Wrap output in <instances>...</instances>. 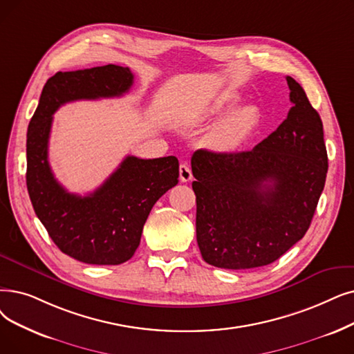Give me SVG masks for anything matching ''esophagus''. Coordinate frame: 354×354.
<instances>
[{
	"instance_id": "obj_1",
	"label": "esophagus",
	"mask_w": 354,
	"mask_h": 354,
	"mask_svg": "<svg viewBox=\"0 0 354 354\" xmlns=\"http://www.w3.org/2000/svg\"><path fill=\"white\" fill-rule=\"evenodd\" d=\"M179 179L180 182H189L192 179L191 167L187 163H180L179 166Z\"/></svg>"
}]
</instances>
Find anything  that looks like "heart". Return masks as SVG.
Returning <instances> with one entry per match:
<instances>
[{
    "label": "heart",
    "instance_id": "b5f03b06",
    "mask_svg": "<svg viewBox=\"0 0 354 354\" xmlns=\"http://www.w3.org/2000/svg\"><path fill=\"white\" fill-rule=\"evenodd\" d=\"M237 98H230L220 104H215L211 110L214 115H224L236 109ZM260 124V114L256 106L248 105L225 117L217 127H214L207 136V145L211 150L220 153H230L240 149Z\"/></svg>",
    "mask_w": 354,
    "mask_h": 354
}]
</instances>
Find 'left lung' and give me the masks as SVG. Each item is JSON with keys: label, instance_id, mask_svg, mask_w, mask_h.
<instances>
[{"label": "left lung", "instance_id": "left-lung-1", "mask_svg": "<svg viewBox=\"0 0 354 354\" xmlns=\"http://www.w3.org/2000/svg\"><path fill=\"white\" fill-rule=\"evenodd\" d=\"M286 120L253 150H196V241L207 263L252 269L278 260L310 228L324 189L328 158L319 114L286 76Z\"/></svg>", "mask_w": 354, "mask_h": 354}]
</instances>
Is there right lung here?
<instances>
[{
  "label": "right lung",
  "mask_w": 354,
  "mask_h": 354,
  "mask_svg": "<svg viewBox=\"0 0 354 354\" xmlns=\"http://www.w3.org/2000/svg\"><path fill=\"white\" fill-rule=\"evenodd\" d=\"M133 80L129 68L117 65L57 72L46 82L28 124L26 182L35 212L60 252L82 263L120 265L131 259L153 205L178 183L175 156H127L85 196L68 192L52 172L48 146L53 113L71 101L121 97Z\"/></svg>",
  "instance_id": "add662e5"
}]
</instances>
